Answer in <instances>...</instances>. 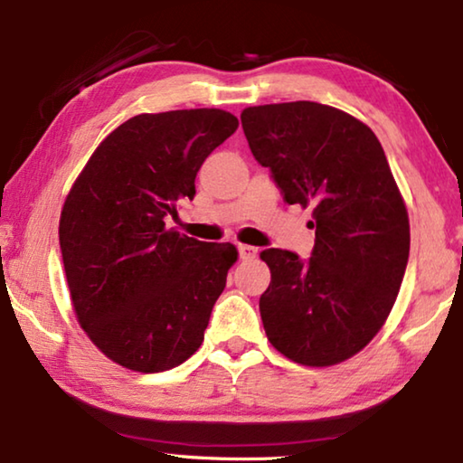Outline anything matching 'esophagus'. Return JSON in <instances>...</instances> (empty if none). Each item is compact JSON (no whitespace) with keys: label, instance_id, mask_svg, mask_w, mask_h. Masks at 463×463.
Instances as JSON below:
<instances>
[{"label":"esophagus","instance_id":"1","mask_svg":"<svg viewBox=\"0 0 463 463\" xmlns=\"http://www.w3.org/2000/svg\"><path fill=\"white\" fill-rule=\"evenodd\" d=\"M238 252H240V259H255L257 257V249L249 244H238Z\"/></svg>","mask_w":463,"mask_h":463}]
</instances>
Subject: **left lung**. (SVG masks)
Masks as SVG:
<instances>
[{"label": "left lung", "instance_id": "8db88e82", "mask_svg": "<svg viewBox=\"0 0 463 463\" xmlns=\"http://www.w3.org/2000/svg\"><path fill=\"white\" fill-rule=\"evenodd\" d=\"M240 119L255 160L288 204L312 206L316 227L309 261L261 252L265 335L297 364L344 363L382 331L409 261V213L382 143L358 118L312 100L246 107Z\"/></svg>", "mask_w": 463, "mask_h": 463}]
</instances>
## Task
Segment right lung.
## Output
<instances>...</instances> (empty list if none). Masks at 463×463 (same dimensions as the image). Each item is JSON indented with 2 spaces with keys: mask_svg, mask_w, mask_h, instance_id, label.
<instances>
[{
  "mask_svg": "<svg viewBox=\"0 0 463 463\" xmlns=\"http://www.w3.org/2000/svg\"><path fill=\"white\" fill-rule=\"evenodd\" d=\"M236 128L223 109L141 113L103 138L69 189L59 240L75 318L124 369H175L204 341L238 249L166 230V219Z\"/></svg>",
  "mask_w": 463,
  "mask_h": 463,
  "instance_id": "add662e5",
  "label": "right lung"
}]
</instances>
